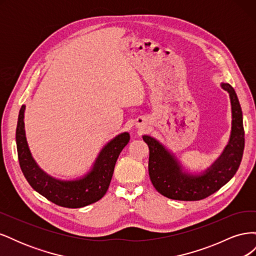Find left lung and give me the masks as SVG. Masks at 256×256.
<instances>
[{
    "instance_id": "8db88e82",
    "label": "left lung",
    "mask_w": 256,
    "mask_h": 256,
    "mask_svg": "<svg viewBox=\"0 0 256 256\" xmlns=\"http://www.w3.org/2000/svg\"><path fill=\"white\" fill-rule=\"evenodd\" d=\"M221 86L228 92L230 97L233 114L232 134L230 143L220 158L203 175L193 176L182 173L174 156L164 146L148 136H143L150 148V178L160 194L180 200H203L222 188L237 172L244 148L242 111L235 90L228 83H222Z\"/></svg>"
}]
</instances>
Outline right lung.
Segmentation results:
<instances>
[{
	"instance_id": "1",
	"label": "right lung",
	"mask_w": 256,
	"mask_h": 256,
	"mask_svg": "<svg viewBox=\"0 0 256 256\" xmlns=\"http://www.w3.org/2000/svg\"><path fill=\"white\" fill-rule=\"evenodd\" d=\"M24 109L22 106L19 112L16 142L21 171L30 187L50 202L67 208L84 207L102 198L110 186L116 160L130 140L129 134H120L108 143L99 154L94 168L82 180H58L46 174L32 158L24 132Z\"/></svg>"
}]
</instances>
